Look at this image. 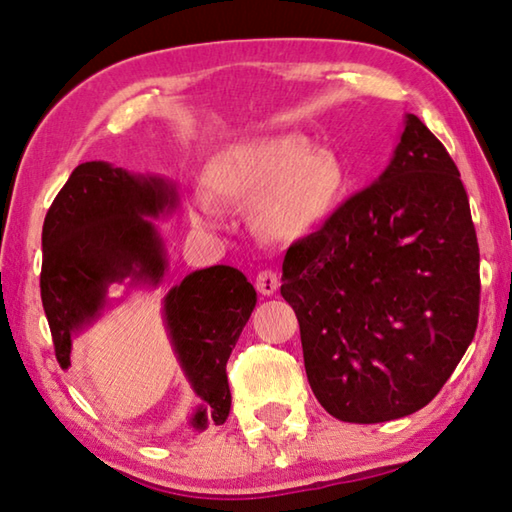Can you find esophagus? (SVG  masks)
I'll use <instances>...</instances> for the list:
<instances>
[{
    "label": "esophagus",
    "instance_id": "esophagus-1",
    "mask_svg": "<svg viewBox=\"0 0 512 512\" xmlns=\"http://www.w3.org/2000/svg\"><path fill=\"white\" fill-rule=\"evenodd\" d=\"M255 287L259 293H262V296H273L277 287H280V277H277L273 271H259Z\"/></svg>",
    "mask_w": 512,
    "mask_h": 512
}]
</instances>
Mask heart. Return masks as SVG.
Here are the masks:
<instances>
[{
    "label": "heart",
    "instance_id": "b5f03b06",
    "mask_svg": "<svg viewBox=\"0 0 512 512\" xmlns=\"http://www.w3.org/2000/svg\"><path fill=\"white\" fill-rule=\"evenodd\" d=\"M207 189L221 203L257 205L264 235L296 239L318 228L339 203L345 171L332 153L314 151L300 137H271L221 151L205 171ZM214 203L201 201L198 221L214 223Z\"/></svg>",
    "mask_w": 512,
    "mask_h": 512
}]
</instances>
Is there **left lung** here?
Segmentation results:
<instances>
[{"label":"left lung","mask_w":512,"mask_h":512,"mask_svg":"<svg viewBox=\"0 0 512 512\" xmlns=\"http://www.w3.org/2000/svg\"><path fill=\"white\" fill-rule=\"evenodd\" d=\"M311 391L336 420L427 406L479 323V244L454 160L415 115L384 173L287 250Z\"/></svg>","instance_id":"1"}]
</instances>
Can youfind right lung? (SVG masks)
I'll use <instances>...</instances> for the list:
<instances>
[{
  "label": "right lung",
  "instance_id": "obj_1",
  "mask_svg": "<svg viewBox=\"0 0 512 512\" xmlns=\"http://www.w3.org/2000/svg\"><path fill=\"white\" fill-rule=\"evenodd\" d=\"M178 207L176 185L108 162H83L51 203L42 225L40 296L56 359L69 366L72 341L110 305V284L160 287L167 248L151 219ZM257 293L246 275L216 264L189 273L164 296L162 320L173 354L201 404L196 431L230 413L225 363L253 314Z\"/></svg>",
  "mask_w": 512,
  "mask_h": 512
}]
</instances>
